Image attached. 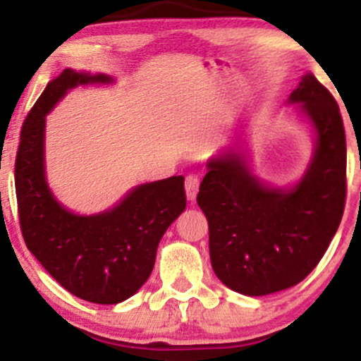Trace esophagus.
I'll use <instances>...</instances> for the list:
<instances>
[{
	"mask_svg": "<svg viewBox=\"0 0 361 361\" xmlns=\"http://www.w3.org/2000/svg\"><path fill=\"white\" fill-rule=\"evenodd\" d=\"M199 185H200V180L197 174H188L187 178H185V190H187V199L188 200H195L197 199V193H199Z\"/></svg>",
	"mask_w": 361,
	"mask_h": 361,
	"instance_id": "1",
	"label": "esophagus"
}]
</instances>
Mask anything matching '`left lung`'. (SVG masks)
<instances>
[{
	"mask_svg": "<svg viewBox=\"0 0 361 361\" xmlns=\"http://www.w3.org/2000/svg\"><path fill=\"white\" fill-rule=\"evenodd\" d=\"M290 102L314 125V159L293 190L269 188L233 150L209 161L197 204L209 223L216 276L233 291L262 296L288 290L310 274L343 219L346 137L339 106L312 73Z\"/></svg>",
	"mask_w": 361,
	"mask_h": 361,
	"instance_id": "left-lung-1",
	"label": "left lung"
}]
</instances>
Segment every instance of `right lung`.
<instances>
[{
	"instance_id": "1",
	"label": "right lung",
	"mask_w": 361,
	"mask_h": 361,
	"mask_svg": "<svg viewBox=\"0 0 361 361\" xmlns=\"http://www.w3.org/2000/svg\"><path fill=\"white\" fill-rule=\"evenodd\" d=\"M108 84L106 75L66 68L51 80L27 114L15 161L18 219L27 248L54 279L78 298L114 305L149 279L157 245L187 207L185 178L137 187L116 207L77 216L54 199L44 176V116L78 84Z\"/></svg>"
}]
</instances>
